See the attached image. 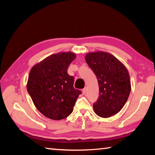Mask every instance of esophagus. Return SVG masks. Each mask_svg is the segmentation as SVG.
Returning a JSON list of instances; mask_svg holds the SVG:
<instances>
[{
  "mask_svg": "<svg viewBox=\"0 0 155 155\" xmlns=\"http://www.w3.org/2000/svg\"><path fill=\"white\" fill-rule=\"evenodd\" d=\"M83 94H86V92H87V87H84L83 89Z\"/></svg>",
  "mask_w": 155,
  "mask_h": 155,
  "instance_id": "obj_1",
  "label": "esophagus"
}]
</instances>
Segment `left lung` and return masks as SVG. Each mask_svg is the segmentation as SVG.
I'll return each instance as SVG.
<instances>
[{"label":"left lung","mask_w":155,"mask_h":155,"mask_svg":"<svg viewBox=\"0 0 155 155\" xmlns=\"http://www.w3.org/2000/svg\"><path fill=\"white\" fill-rule=\"evenodd\" d=\"M85 61L96 74L99 96L94 109L100 117H109L122 109L130 92V81L125 66L112 54L104 52L88 53Z\"/></svg>","instance_id":"left-lung-1"}]
</instances>
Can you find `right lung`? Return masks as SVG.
<instances>
[{"instance_id": "add662e5", "label": "right lung", "mask_w": 155, "mask_h": 155, "mask_svg": "<svg viewBox=\"0 0 155 155\" xmlns=\"http://www.w3.org/2000/svg\"><path fill=\"white\" fill-rule=\"evenodd\" d=\"M76 55L59 52L36 64L28 75L27 89L36 108L44 116L59 120L67 117L81 91L74 87L68 68Z\"/></svg>"}]
</instances>
